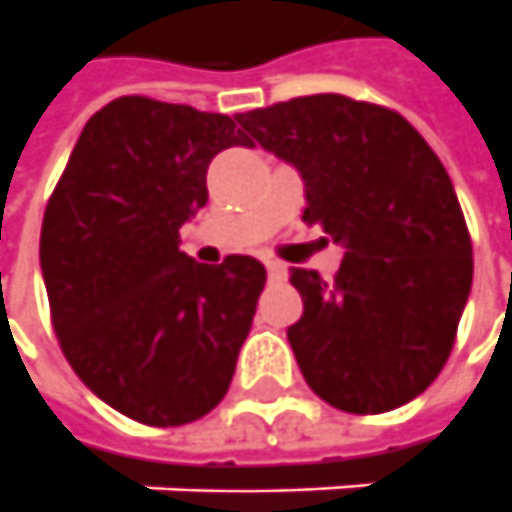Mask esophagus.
Returning a JSON list of instances; mask_svg holds the SVG:
<instances>
[{"mask_svg": "<svg viewBox=\"0 0 512 512\" xmlns=\"http://www.w3.org/2000/svg\"><path fill=\"white\" fill-rule=\"evenodd\" d=\"M287 276V267L281 262H267V279L270 281H281Z\"/></svg>", "mask_w": 512, "mask_h": 512, "instance_id": "obj_1", "label": "esophagus"}]
</instances>
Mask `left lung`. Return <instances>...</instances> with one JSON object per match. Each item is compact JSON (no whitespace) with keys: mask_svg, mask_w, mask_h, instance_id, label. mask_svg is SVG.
Returning a JSON list of instances; mask_svg holds the SVG:
<instances>
[{"mask_svg":"<svg viewBox=\"0 0 512 512\" xmlns=\"http://www.w3.org/2000/svg\"><path fill=\"white\" fill-rule=\"evenodd\" d=\"M296 166L304 222L344 248L335 281L293 267L304 315L287 329L298 369L329 406L383 414L423 394L454 349L473 248L454 185L392 109L307 95L236 115Z\"/></svg>","mask_w":512,"mask_h":512,"instance_id":"8db88e82","label":"left lung"}]
</instances>
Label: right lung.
Listing matches in <instances>:
<instances>
[{
    "instance_id": "obj_1",
    "label": "right lung",
    "mask_w": 512,
    "mask_h": 512,
    "mask_svg": "<svg viewBox=\"0 0 512 512\" xmlns=\"http://www.w3.org/2000/svg\"><path fill=\"white\" fill-rule=\"evenodd\" d=\"M228 115L126 95L87 120L41 222V276L75 375L137 423L185 425L225 397L262 296V262L200 264L180 228L208 202Z\"/></svg>"
}]
</instances>
